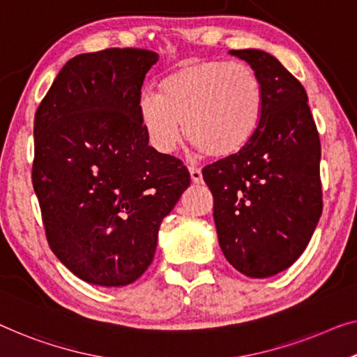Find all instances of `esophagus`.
Listing matches in <instances>:
<instances>
[{"label": "esophagus", "instance_id": "esophagus-1", "mask_svg": "<svg viewBox=\"0 0 357 357\" xmlns=\"http://www.w3.org/2000/svg\"><path fill=\"white\" fill-rule=\"evenodd\" d=\"M189 173H190V178L195 184H200L204 183V176H202V169L197 168V167H189Z\"/></svg>", "mask_w": 357, "mask_h": 357}]
</instances>
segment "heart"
<instances>
[{
	"label": "heart",
	"instance_id": "1",
	"mask_svg": "<svg viewBox=\"0 0 357 357\" xmlns=\"http://www.w3.org/2000/svg\"><path fill=\"white\" fill-rule=\"evenodd\" d=\"M264 107L258 73L242 62L190 61L167 73L160 94L144 91L137 114L151 144L162 153L185 136L206 155L231 157L257 135Z\"/></svg>",
	"mask_w": 357,
	"mask_h": 357
}]
</instances>
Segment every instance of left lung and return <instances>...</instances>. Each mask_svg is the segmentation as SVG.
<instances>
[{
  "instance_id": "1",
  "label": "left lung",
  "mask_w": 357,
  "mask_h": 357,
  "mask_svg": "<svg viewBox=\"0 0 357 357\" xmlns=\"http://www.w3.org/2000/svg\"><path fill=\"white\" fill-rule=\"evenodd\" d=\"M229 52L261 79V121L241 152L202 174L226 259L238 273L264 279L300 258L322 215L321 141L305 88L274 56Z\"/></svg>"
}]
</instances>
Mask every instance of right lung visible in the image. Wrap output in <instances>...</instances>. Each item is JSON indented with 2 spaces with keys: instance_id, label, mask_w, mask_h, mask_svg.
<instances>
[{
  "instance_id": "1",
  "label": "right lung",
  "mask_w": 357,
  "mask_h": 357,
  "mask_svg": "<svg viewBox=\"0 0 357 357\" xmlns=\"http://www.w3.org/2000/svg\"><path fill=\"white\" fill-rule=\"evenodd\" d=\"M157 61L136 47L75 56L36 109L31 183L47 243L89 284L139 279L160 222L190 184L179 158L149 146L137 114Z\"/></svg>"
}]
</instances>
